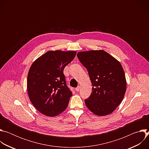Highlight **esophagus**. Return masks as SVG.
I'll use <instances>...</instances> for the list:
<instances>
[{
  "label": "esophagus",
  "instance_id": "1",
  "mask_svg": "<svg viewBox=\"0 0 149 149\" xmlns=\"http://www.w3.org/2000/svg\"><path fill=\"white\" fill-rule=\"evenodd\" d=\"M79 86H78V87L75 88V91L78 92V91H79Z\"/></svg>",
  "mask_w": 149,
  "mask_h": 149
}]
</instances>
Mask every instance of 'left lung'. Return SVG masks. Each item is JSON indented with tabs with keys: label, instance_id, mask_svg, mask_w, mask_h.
Instances as JSON below:
<instances>
[{
	"label": "left lung",
	"instance_id": "8db88e82",
	"mask_svg": "<svg viewBox=\"0 0 149 149\" xmlns=\"http://www.w3.org/2000/svg\"><path fill=\"white\" fill-rule=\"evenodd\" d=\"M77 57L86 68L92 83V93L85 100L88 109L103 116L113 112L121 102L126 80L121 63L103 50L79 52Z\"/></svg>",
	"mask_w": 149,
	"mask_h": 149
}]
</instances>
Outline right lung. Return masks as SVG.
<instances>
[{
  "label": "right lung",
  "instance_id": "right-lung-1",
  "mask_svg": "<svg viewBox=\"0 0 149 149\" xmlns=\"http://www.w3.org/2000/svg\"><path fill=\"white\" fill-rule=\"evenodd\" d=\"M75 55V51H48L32 64L27 79L28 93L42 114L54 117L67 109L72 92L63 72Z\"/></svg>",
  "mask_w": 149,
  "mask_h": 149
}]
</instances>
